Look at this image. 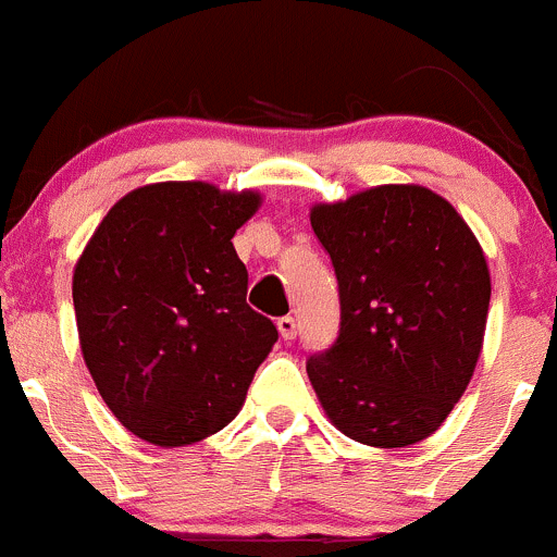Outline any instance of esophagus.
<instances>
[{
  "label": "esophagus",
  "instance_id": "34e87169",
  "mask_svg": "<svg viewBox=\"0 0 557 557\" xmlns=\"http://www.w3.org/2000/svg\"><path fill=\"white\" fill-rule=\"evenodd\" d=\"M278 333L284 341H292L297 335V319L295 317H281L278 319Z\"/></svg>",
  "mask_w": 557,
  "mask_h": 557
}]
</instances>
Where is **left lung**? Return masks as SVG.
<instances>
[{
	"label": "left lung",
	"mask_w": 557,
	"mask_h": 557,
	"mask_svg": "<svg viewBox=\"0 0 557 557\" xmlns=\"http://www.w3.org/2000/svg\"><path fill=\"white\" fill-rule=\"evenodd\" d=\"M338 278V338L306 371L333 425L368 447L438 431L476 368L490 308L482 246L444 197L389 184L317 206Z\"/></svg>",
	"instance_id": "left-lung-1"
}]
</instances>
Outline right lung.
I'll return each instance as SVG.
<instances>
[{
	"mask_svg": "<svg viewBox=\"0 0 557 557\" xmlns=\"http://www.w3.org/2000/svg\"><path fill=\"white\" fill-rule=\"evenodd\" d=\"M260 195L202 181L121 197L73 276L81 351L121 425L157 447H184L235 420L278 341L246 302L249 273L233 235Z\"/></svg>",
	"mask_w": 557,
	"mask_h": 557,
	"instance_id": "right-lung-1",
	"label": "right lung"
}]
</instances>
